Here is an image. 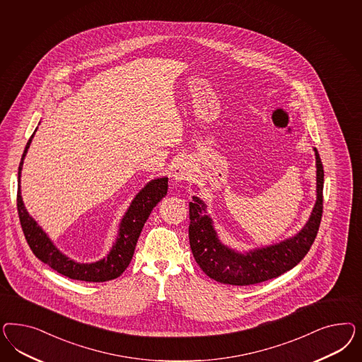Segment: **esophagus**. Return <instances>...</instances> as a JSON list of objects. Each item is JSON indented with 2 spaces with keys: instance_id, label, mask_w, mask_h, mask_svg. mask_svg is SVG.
<instances>
[{
  "instance_id": "34e87169",
  "label": "esophagus",
  "mask_w": 362,
  "mask_h": 362,
  "mask_svg": "<svg viewBox=\"0 0 362 362\" xmlns=\"http://www.w3.org/2000/svg\"><path fill=\"white\" fill-rule=\"evenodd\" d=\"M192 174H194V168H192L191 162L186 158L177 159L171 170V176L175 183H182L185 180H189L192 177Z\"/></svg>"
}]
</instances>
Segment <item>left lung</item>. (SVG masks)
<instances>
[{"mask_svg": "<svg viewBox=\"0 0 362 362\" xmlns=\"http://www.w3.org/2000/svg\"><path fill=\"white\" fill-rule=\"evenodd\" d=\"M316 158V202L310 216L296 235L284 240L239 251L224 244L207 212V203L194 195L189 202L188 238L192 255L203 272L218 283L252 285L274 279L300 263L316 239L322 216L324 168L317 150Z\"/></svg>", "mask_w": 362, "mask_h": 362, "instance_id": "8db88e82", "label": "left lung"}]
</instances>
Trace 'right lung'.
Masks as SVG:
<instances>
[{
	"mask_svg": "<svg viewBox=\"0 0 362 362\" xmlns=\"http://www.w3.org/2000/svg\"><path fill=\"white\" fill-rule=\"evenodd\" d=\"M37 129L34 130L29 142L26 143L25 151L22 153L21 163L18 167V191H17L18 216L21 221L22 230L25 233V238L30 250L42 263L47 264L58 274H64L69 279L88 281V283H102V281L117 279L118 276L123 274V271L132 262L136 241L139 239L143 226L148 219L153 207L167 195L168 177L160 176V177L151 179L134 197L130 206L122 216L121 221L118 224L117 238L106 256L93 263H79L58 250V247L49 238V235L45 232L44 228L28 212L25 203L22 200V165Z\"/></svg>",
	"mask_w": 362,
	"mask_h": 362,
	"instance_id": "right-lung-1",
	"label": "right lung"
}]
</instances>
